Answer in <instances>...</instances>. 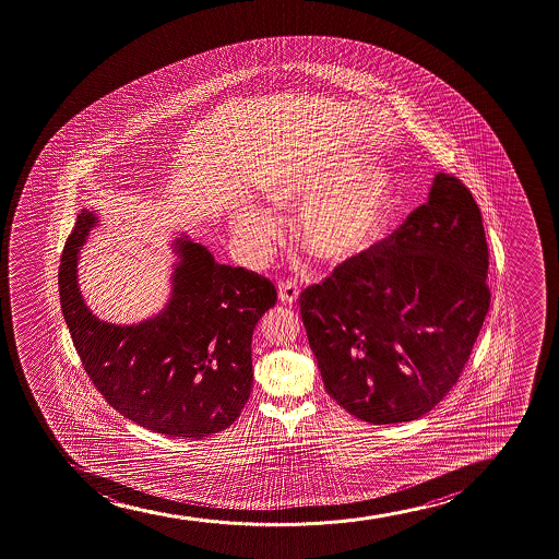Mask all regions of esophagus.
Here are the masks:
<instances>
[{"mask_svg":"<svg viewBox=\"0 0 559 559\" xmlns=\"http://www.w3.org/2000/svg\"><path fill=\"white\" fill-rule=\"evenodd\" d=\"M299 294H301V289L297 288V284L292 281L278 284V299L286 305H295L299 299Z\"/></svg>","mask_w":559,"mask_h":559,"instance_id":"1","label":"esophagus"}]
</instances>
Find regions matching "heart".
Instances as JSON below:
<instances>
[{
	"instance_id": "heart-1",
	"label": "heart",
	"mask_w": 559,
	"mask_h": 559,
	"mask_svg": "<svg viewBox=\"0 0 559 559\" xmlns=\"http://www.w3.org/2000/svg\"><path fill=\"white\" fill-rule=\"evenodd\" d=\"M353 157H340L323 169L307 170L273 194L281 207H302L299 243L325 265L342 264L370 249L383 234L392 202V182L383 169L360 170ZM234 233L252 249L264 251L278 233L275 215L245 207L230 219Z\"/></svg>"
}]
</instances>
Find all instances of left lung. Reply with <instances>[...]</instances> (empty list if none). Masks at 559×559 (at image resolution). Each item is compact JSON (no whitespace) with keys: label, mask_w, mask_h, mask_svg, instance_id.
Returning a JSON list of instances; mask_svg holds the SVG:
<instances>
[{"label":"left lung","mask_w":559,"mask_h":559,"mask_svg":"<svg viewBox=\"0 0 559 559\" xmlns=\"http://www.w3.org/2000/svg\"><path fill=\"white\" fill-rule=\"evenodd\" d=\"M487 271L479 206L457 176L439 173L395 233L299 297L326 394L370 424L429 413L484 326Z\"/></svg>","instance_id":"1"}]
</instances>
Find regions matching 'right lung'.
Listing matches in <instances>:
<instances>
[{
    "mask_svg": "<svg viewBox=\"0 0 559 559\" xmlns=\"http://www.w3.org/2000/svg\"><path fill=\"white\" fill-rule=\"evenodd\" d=\"M95 223L91 212L78 215L57 278L88 379L115 411L154 433L204 439L233 426L251 395L252 333L276 305L275 286L178 239L164 312L139 325H111L88 312L75 281L78 251Z\"/></svg>",
    "mask_w": 559,
    "mask_h": 559,
    "instance_id": "right-lung-1",
    "label": "right lung"
}]
</instances>
